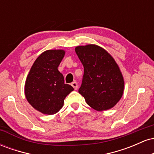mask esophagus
<instances>
[{"label": "esophagus", "mask_w": 154, "mask_h": 154, "mask_svg": "<svg viewBox=\"0 0 154 154\" xmlns=\"http://www.w3.org/2000/svg\"><path fill=\"white\" fill-rule=\"evenodd\" d=\"M71 85L74 88V89H75V90H77V88H78V85H77V83L76 82H72L71 84Z\"/></svg>", "instance_id": "34e87169"}]
</instances>
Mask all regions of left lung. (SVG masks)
<instances>
[{"instance_id": "left-lung-1", "label": "left lung", "mask_w": 154, "mask_h": 154, "mask_svg": "<svg viewBox=\"0 0 154 154\" xmlns=\"http://www.w3.org/2000/svg\"><path fill=\"white\" fill-rule=\"evenodd\" d=\"M75 52L84 66L79 93L98 111L110 109L122 97L125 80L119 66L105 49L95 44L79 45Z\"/></svg>"}]
</instances>
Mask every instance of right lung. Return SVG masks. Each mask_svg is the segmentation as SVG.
Here are the masks:
<instances>
[{
	"label": "right lung",
	"mask_w": 154,
	"mask_h": 154,
	"mask_svg": "<svg viewBox=\"0 0 154 154\" xmlns=\"http://www.w3.org/2000/svg\"><path fill=\"white\" fill-rule=\"evenodd\" d=\"M65 55L61 49L48 50L35 60L26 77L24 94L29 103L37 111L52 115L60 111L67 95L74 91L65 84L58 70Z\"/></svg>",
	"instance_id": "add662e5"
}]
</instances>
